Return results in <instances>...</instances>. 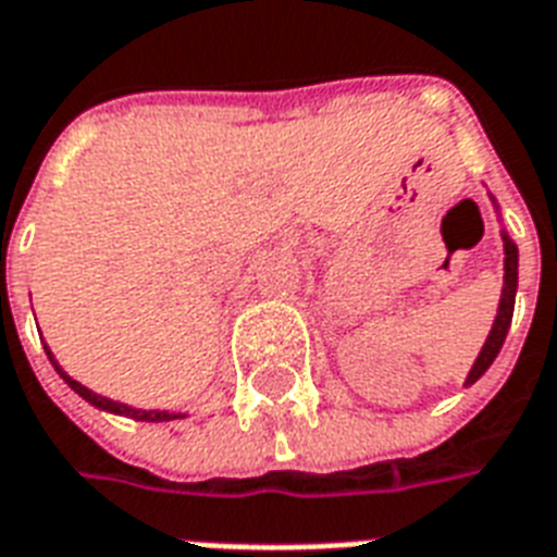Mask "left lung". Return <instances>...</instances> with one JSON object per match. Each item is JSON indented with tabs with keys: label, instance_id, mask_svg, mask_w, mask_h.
<instances>
[{
	"label": "left lung",
	"instance_id": "8db88e82",
	"mask_svg": "<svg viewBox=\"0 0 557 557\" xmlns=\"http://www.w3.org/2000/svg\"><path fill=\"white\" fill-rule=\"evenodd\" d=\"M503 249H506V287H503V299H499L497 319H494V327H491L488 339L482 346L476 363H473L471 374H468V386L476 383L482 374L488 372V366L494 363V357L499 355V348L506 343L508 325H511V317H515V293H517V247L508 240V235H503Z\"/></svg>",
	"mask_w": 557,
	"mask_h": 557
}]
</instances>
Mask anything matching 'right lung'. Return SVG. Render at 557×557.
Wrapping results in <instances>:
<instances>
[{"label":"right lung","instance_id":"obj_1","mask_svg":"<svg viewBox=\"0 0 557 557\" xmlns=\"http://www.w3.org/2000/svg\"><path fill=\"white\" fill-rule=\"evenodd\" d=\"M42 348H46V355H49L51 366H54V372H58L60 377H63V381H66L69 386H72V389L77 392V395H81V398L89 400L92 407L107 409V412H119V416L136 418V421H174V418H183V416H180V412H159V409H133V407H127V404H115V400H110V398H101V395H95L92 389H86V386H81V383H77V381H72V377H69V374L63 372V369H60L58 360L51 357L49 346H42Z\"/></svg>","mask_w":557,"mask_h":557}]
</instances>
